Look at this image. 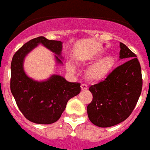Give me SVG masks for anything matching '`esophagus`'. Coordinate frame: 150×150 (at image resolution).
<instances>
[{
    "instance_id": "esophagus-1",
    "label": "esophagus",
    "mask_w": 150,
    "mask_h": 150,
    "mask_svg": "<svg viewBox=\"0 0 150 150\" xmlns=\"http://www.w3.org/2000/svg\"><path fill=\"white\" fill-rule=\"evenodd\" d=\"M81 89H82V90H86L88 89V86L86 84H82L81 85Z\"/></svg>"
}]
</instances>
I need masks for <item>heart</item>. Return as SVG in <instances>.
<instances>
[{
    "label": "heart",
    "mask_w": 150,
    "mask_h": 150,
    "mask_svg": "<svg viewBox=\"0 0 150 150\" xmlns=\"http://www.w3.org/2000/svg\"><path fill=\"white\" fill-rule=\"evenodd\" d=\"M96 58L95 57H92V60ZM115 60L111 55H106L98 59L92 64L86 71L87 79L90 81H100L109 75L114 67ZM67 68L68 71L74 72L75 71V66L72 63L68 62L67 64Z\"/></svg>",
    "instance_id": "b5f03b06"
}]
</instances>
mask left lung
<instances>
[{"label": "left lung", "instance_id": "left-lung-1", "mask_svg": "<svg viewBox=\"0 0 150 150\" xmlns=\"http://www.w3.org/2000/svg\"><path fill=\"white\" fill-rule=\"evenodd\" d=\"M120 58L127 61L112 71L103 81L89 87L93 100L87 107L92 123L101 128L116 125L128 118L135 107L142 88L139 61L120 43Z\"/></svg>", "mask_w": 150, "mask_h": 150}]
</instances>
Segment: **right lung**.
<instances>
[{"label":"right lung","instance_id":"obj_1","mask_svg":"<svg viewBox=\"0 0 150 150\" xmlns=\"http://www.w3.org/2000/svg\"><path fill=\"white\" fill-rule=\"evenodd\" d=\"M43 44L54 52L57 63L62 64L61 41L39 36L25 43L15 52L11 64V92L18 109L29 121L36 124L54 123L64 110L67 103L81 91L80 83L69 82L61 75H54L43 82L28 77L23 69L25 57L33 48Z\"/></svg>","mask_w":150,"mask_h":150}]
</instances>
